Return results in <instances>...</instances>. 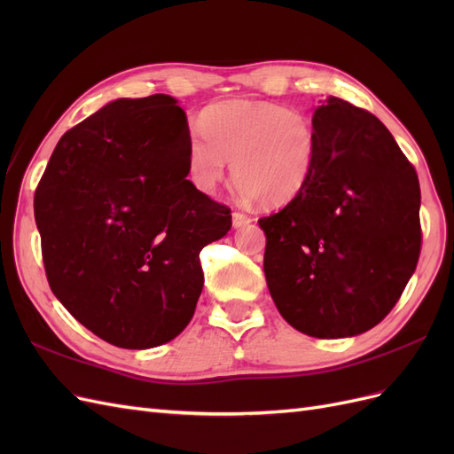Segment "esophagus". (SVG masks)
Instances as JSON below:
<instances>
[{
	"label": "esophagus",
	"mask_w": 454,
	"mask_h": 454,
	"mask_svg": "<svg viewBox=\"0 0 454 454\" xmlns=\"http://www.w3.org/2000/svg\"><path fill=\"white\" fill-rule=\"evenodd\" d=\"M252 223V217L246 215L242 212H232V227L235 229H240V227H246Z\"/></svg>",
	"instance_id": "esophagus-1"
}]
</instances>
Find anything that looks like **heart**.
<instances>
[{
  "instance_id": "1",
  "label": "heart",
  "mask_w": 454,
  "mask_h": 454,
  "mask_svg": "<svg viewBox=\"0 0 454 454\" xmlns=\"http://www.w3.org/2000/svg\"><path fill=\"white\" fill-rule=\"evenodd\" d=\"M200 130L187 140V172L204 193L232 177L246 200L284 206L305 189L314 168L312 121L280 104L229 100L200 115Z\"/></svg>"
}]
</instances>
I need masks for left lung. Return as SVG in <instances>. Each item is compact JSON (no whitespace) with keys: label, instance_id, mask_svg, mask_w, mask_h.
<instances>
[{"label":"left lung","instance_id":"left-lung-1","mask_svg":"<svg viewBox=\"0 0 454 454\" xmlns=\"http://www.w3.org/2000/svg\"><path fill=\"white\" fill-rule=\"evenodd\" d=\"M314 168L265 231L282 318L318 339L360 335L402 297L420 255L419 177L382 122L329 96L312 115Z\"/></svg>","mask_w":454,"mask_h":454}]
</instances>
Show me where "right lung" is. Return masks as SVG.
<instances>
[{
  "label": "right lung",
  "instance_id": "add662e5",
  "mask_svg": "<svg viewBox=\"0 0 454 454\" xmlns=\"http://www.w3.org/2000/svg\"><path fill=\"white\" fill-rule=\"evenodd\" d=\"M189 127L168 94L109 102L54 147L34 214L52 294L109 345L153 348L195 314L199 254L231 210L187 177Z\"/></svg>",
  "mask_w": 454,
  "mask_h": 454
}]
</instances>
